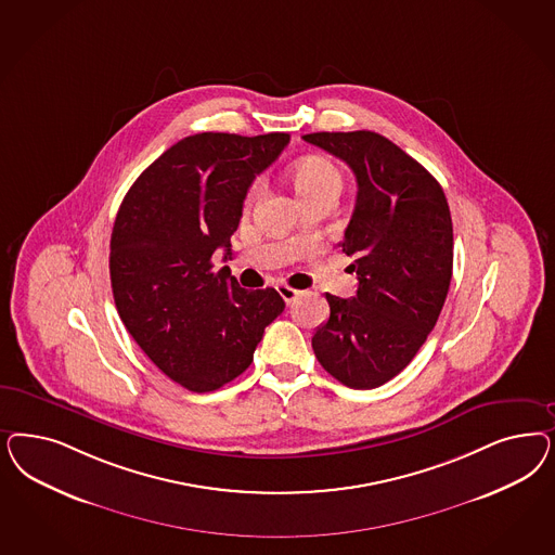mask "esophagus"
<instances>
[{"mask_svg":"<svg viewBox=\"0 0 555 555\" xmlns=\"http://www.w3.org/2000/svg\"><path fill=\"white\" fill-rule=\"evenodd\" d=\"M278 292H280V296L284 298L286 305H292L298 298V294H300V289H294V287H289L287 284H280Z\"/></svg>","mask_w":555,"mask_h":555,"instance_id":"obj_1","label":"esophagus"}]
</instances>
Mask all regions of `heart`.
Segmentation results:
<instances>
[{"mask_svg": "<svg viewBox=\"0 0 555 555\" xmlns=\"http://www.w3.org/2000/svg\"><path fill=\"white\" fill-rule=\"evenodd\" d=\"M292 183L296 188V192L300 194L302 199L317 196L326 190H337L340 192L343 179H340L339 169L324 159V157H306L302 162L296 163L292 167ZM261 192V181L255 179L250 183L249 192H247V204H250L255 197Z\"/></svg>", "mask_w": 555, "mask_h": 555, "instance_id": "obj_1", "label": "heart"}]
</instances>
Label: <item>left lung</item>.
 <instances>
[{
    "label": "left lung",
    "instance_id": "left-lung-1",
    "mask_svg": "<svg viewBox=\"0 0 555 555\" xmlns=\"http://www.w3.org/2000/svg\"><path fill=\"white\" fill-rule=\"evenodd\" d=\"M306 143L347 163L358 204L343 253L356 261L358 294H326L331 317L312 337L322 367L356 390L398 376L429 337L448 298L453 227L439 181L372 130L312 132Z\"/></svg>",
    "mask_w": 555,
    "mask_h": 555
}]
</instances>
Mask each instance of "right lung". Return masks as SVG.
<instances>
[{
  "instance_id": "add662e5",
  "label": "right lung",
  "mask_w": 555,
  "mask_h": 555,
  "mask_svg": "<svg viewBox=\"0 0 555 555\" xmlns=\"http://www.w3.org/2000/svg\"><path fill=\"white\" fill-rule=\"evenodd\" d=\"M289 143L286 132H199L151 163L128 190L109 241V280L126 331L163 374L190 392L241 376L266 326L284 312L273 289H245L231 255L253 179Z\"/></svg>"
}]
</instances>
